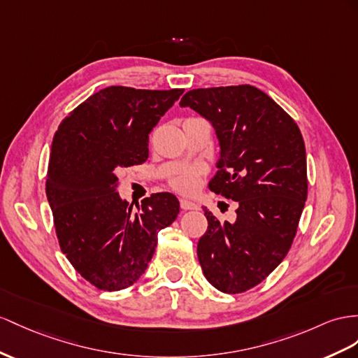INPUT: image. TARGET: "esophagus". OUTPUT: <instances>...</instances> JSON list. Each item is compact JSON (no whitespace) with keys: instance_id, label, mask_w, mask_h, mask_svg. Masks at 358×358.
<instances>
[{"instance_id":"obj_1","label":"esophagus","mask_w":358,"mask_h":358,"mask_svg":"<svg viewBox=\"0 0 358 358\" xmlns=\"http://www.w3.org/2000/svg\"><path fill=\"white\" fill-rule=\"evenodd\" d=\"M180 207L182 210H198L199 208L198 204L192 203V201H189V199H180Z\"/></svg>"}]
</instances>
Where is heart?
<instances>
[{"label": "heart", "instance_id": "obj_1", "mask_svg": "<svg viewBox=\"0 0 358 358\" xmlns=\"http://www.w3.org/2000/svg\"><path fill=\"white\" fill-rule=\"evenodd\" d=\"M201 168H185L177 171L173 176L169 178V185L176 190L181 192V194H192V192L196 190L201 178Z\"/></svg>", "mask_w": 358, "mask_h": 358}]
</instances>
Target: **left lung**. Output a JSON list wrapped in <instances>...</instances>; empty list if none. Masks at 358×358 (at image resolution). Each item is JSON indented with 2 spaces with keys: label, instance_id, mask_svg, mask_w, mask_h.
I'll return each instance as SVG.
<instances>
[{
  "label": "left lung",
  "instance_id": "1",
  "mask_svg": "<svg viewBox=\"0 0 358 358\" xmlns=\"http://www.w3.org/2000/svg\"><path fill=\"white\" fill-rule=\"evenodd\" d=\"M215 127L221 159L208 189L239 203L234 222L204 208L198 260L224 293L260 284L286 257L307 199L306 145L290 115L260 89H194L180 101Z\"/></svg>",
  "mask_w": 358,
  "mask_h": 358
}]
</instances>
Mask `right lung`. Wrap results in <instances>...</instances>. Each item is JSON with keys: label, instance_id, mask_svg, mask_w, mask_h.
<instances>
[{"label": "right lung", "instance_id": "add662e5", "mask_svg": "<svg viewBox=\"0 0 358 358\" xmlns=\"http://www.w3.org/2000/svg\"><path fill=\"white\" fill-rule=\"evenodd\" d=\"M182 92L106 87L68 113L52 137L45 190L60 250L99 290L139 280L159 231L177 219L180 203L169 192L133 212L116 192V173L148 160L150 133Z\"/></svg>", "mask_w": 358, "mask_h": 358}]
</instances>
